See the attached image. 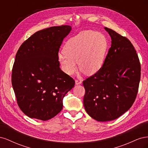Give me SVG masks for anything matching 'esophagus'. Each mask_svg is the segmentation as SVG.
Masks as SVG:
<instances>
[{
    "label": "esophagus",
    "mask_w": 148,
    "mask_h": 148,
    "mask_svg": "<svg viewBox=\"0 0 148 148\" xmlns=\"http://www.w3.org/2000/svg\"><path fill=\"white\" fill-rule=\"evenodd\" d=\"M82 84V82L79 81V80H78V79H76L75 80V84L77 85H78V84Z\"/></svg>",
    "instance_id": "1"
}]
</instances>
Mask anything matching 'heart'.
<instances>
[{
    "label": "heart",
    "mask_w": 148,
    "mask_h": 148,
    "mask_svg": "<svg viewBox=\"0 0 148 148\" xmlns=\"http://www.w3.org/2000/svg\"><path fill=\"white\" fill-rule=\"evenodd\" d=\"M107 47V39L104 34L91 30L83 31L67 41L58 59L68 75L77 71V62L82 71L93 75L101 68Z\"/></svg>",
    "instance_id": "heart-1"
}]
</instances>
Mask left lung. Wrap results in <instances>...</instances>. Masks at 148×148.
<instances>
[{"label": "left lung", "mask_w": 148, "mask_h": 148, "mask_svg": "<svg viewBox=\"0 0 148 148\" xmlns=\"http://www.w3.org/2000/svg\"><path fill=\"white\" fill-rule=\"evenodd\" d=\"M111 46L100 70L83 82L88 114L99 122L119 118L132 106L140 81L141 65L131 42L115 31L104 28Z\"/></svg>", "instance_id": "left-lung-1"}]
</instances>
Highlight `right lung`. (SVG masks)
<instances>
[{
	"mask_svg": "<svg viewBox=\"0 0 148 148\" xmlns=\"http://www.w3.org/2000/svg\"><path fill=\"white\" fill-rule=\"evenodd\" d=\"M71 30L69 25L52 26L36 32L18 51L12 83L18 105L30 118L43 121L63 108L66 94L75 81L60 68L59 51Z\"/></svg>",
	"mask_w": 148,
	"mask_h": 148,
	"instance_id": "add662e5",
	"label": "right lung"
}]
</instances>
